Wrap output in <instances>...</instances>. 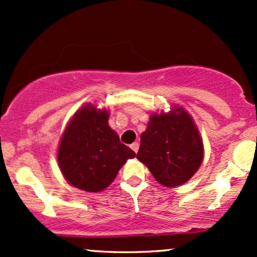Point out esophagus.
Instances as JSON below:
<instances>
[{
    "mask_svg": "<svg viewBox=\"0 0 257 257\" xmlns=\"http://www.w3.org/2000/svg\"><path fill=\"white\" fill-rule=\"evenodd\" d=\"M131 147H132V150L133 151H134L135 153L138 152V150H139V143L137 141V143H133L132 145H131Z\"/></svg>",
    "mask_w": 257,
    "mask_h": 257,
    "instance_id": "obj_1",
    "label": "esophagus"
}]
</instances>
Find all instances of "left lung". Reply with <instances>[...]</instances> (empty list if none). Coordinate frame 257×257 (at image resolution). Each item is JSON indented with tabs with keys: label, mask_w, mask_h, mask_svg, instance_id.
Instances as JSON below:
<instances>
[{
	"label": "left lung",
	"mask_w": 257,
	"mask_h": 257,
	"mask_svg": "<svg viewBox=\"0 0 257 257\" xmlns=\"http://www.w3.org/2000/svg\"><path fill=\"white\" fill-rule=\"evenodd\" d=\"M140 138L137 158L166 187L182 185L202 164V139L184 108H174L168 114H153Z\"/></svg>",
	"instance_id": "1"
}]
</instances>
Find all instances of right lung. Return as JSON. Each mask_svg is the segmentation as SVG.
Wrapping results in <instances>:
<instances>
[{
	"mask_svg": "<svg viewBox=\"0 0 257 257\" xmlns=\"http://www.w3.org/2000/svg\"><path fill=\"white\" fill-rule=\"evenodd\" d=\"M108 113L93 105L82 107L65 129L58 163L65 179L87 192H99L113 181L135 152L108 126Z\"/></svg>",
	"mask_w": 257,
	"mask_h": 257,
	"instance_id": "add662e5",
	"label": "right lung"
}]
</instances>
